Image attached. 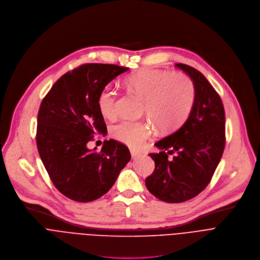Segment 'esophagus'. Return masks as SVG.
<instances>
[{"instance_id": "obj_1", "label": "esophagus", "mask_w": 260, "mask_h": 260, "mask_svg": "<svg viewBox=\"0 0 260 260\" xmlns=\"http://www.w3.org/2000/svg\"><path fill=\"white\" fill-rule=\"evenodd\" d=\"M130 152H131V155L133 159H136V158H139L141 155V152L140 151H137V150H134V149H130Z\"/></svg>"}]
</instances>
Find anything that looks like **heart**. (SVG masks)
Wrapping results in <instances>:
<instances>
[{
	"label": "heart",
	"instance_id": "1",
	"mask_svg": "<svg viewBox=\"0 0 260 260\" xmlns=\"http://www.w3.org/2000/svg\"><path fill=\"white\" fill-rule=\"evenodd\" d=\"M126 85L144 101L143 113L161 130L170 131L182 125L191 113L196 88L190 78L180 72L143 71L129 77ZM97 106L103 118L118 117V92L111 86L98 95ZM115 139L137 148L150 136L151 127L146 122L123 121L113 128Z\"/></svg>",
	"mask_w": 260,
	"mask_h": 260
}]
</instances>
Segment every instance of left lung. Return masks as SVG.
I'll return each mask as SVG.
<instances>
[{
    "label": "left lung",
    "instance_id": "1",
    "mask_svg": "<svg viewBox=\"0 0 260 260\" xmlns=\"http://www.w3.org/2000/svg\"><path fill=\"white\" fill-rule=\"evenodd\" d=\"M176 67L193 82V108L177 131L155 142L161 151L149 153L155 167L145 179L149 192L167 203L185 202L204 190L225 146V114L219 94L196 69L183 63ZM167 150L177 153L172 160L168 159Z\"/></svg>",
    "mask_w": 260,
    "mask_h": 260
}]
</instances>
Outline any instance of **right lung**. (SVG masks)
<instances>
[{"mask_svg": "<svg viewBox=\"0 0 260 260\" xmlns=\"http://www.w3.org/2000/svg\"><path fill=\"white\" fill-rule=\"evenodd\" d=\"M129 68L86 63L60 77L43 98L38 113L37 146L54 186L76 202L107 193L131 159L128 147L105 140L100 151L89 149L107 125L97 106L101 90Z\"/></svg>", "mask_w": 260, "mask_h": 260, "instance_id": "right-lung-1", "label": "right lung"}]
</instances>
